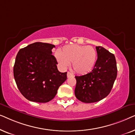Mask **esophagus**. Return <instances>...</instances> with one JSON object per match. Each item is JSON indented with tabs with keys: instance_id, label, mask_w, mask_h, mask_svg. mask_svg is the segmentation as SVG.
<instances>
[{
	"instance_id": "34e87169",
	"label": "esophagus",
	"mask_w": 135,
	"mask_h": 135,
	"mask_svg": "<svg viewBox=\"0 0 135 135\" xmlns=\"http://www.w3.org/2000/svg\"><path fill=\"white\" fill-rule=\"evenodd\" d=\"M74 76V74L73 73H70V72H68L67 73V77L69 78V77H73Z\"/></svg>"
}]
</instances>
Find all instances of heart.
<instances>
[{
    "instance_id": "heart-1",
    "label": "heart",
    "mask_w": 135,
    "mask_h": 135,
    "mask_svg": "<svg viewBox=\"0 0 135 135\" xmlns=\"http://www.w3.org/2000/svg\"><path fill=\"white\" fill-rule=\"evenodd\" d=\"M97 51L91 46L71 44L64 46L56 54V58L62 68H66L72 62L73 69L79 74L90 72L95 66Z\"/></svg>"
}]
</instances>
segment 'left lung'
Instances as JSON below:
<instances>
[{"instance_id": "obj_1", "label": "left lung", "mask_w": 135, "mask_h": 135, "mask_svg": "<svg viewBox=\"0 0 135 135\" xmlns=\"http://www.w3.org/2000/svg\"><path fill=\"white\" fill-rule=\"evenodd\" d=\"M98 58L90 73L75 76V95L85 103H95L106 97L111 91L117 77L115 56L101 46L96 47Z\"/></svg>"}]
</instances>
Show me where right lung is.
Returning <instances> with one entry per match:
<instances>
[{"instance_id":"right-lung-1","label":"right lung","mask_w":135,"mask_h":135,"mask_svg":"<svg viewBox=\"0 0 135 135\" xmlns=\"http://www.w3.org/2000/svg\"><path fill=\"white\" fill-rule=\"evenodd\" d=\"M54 45L35 42L20 50L13 67L14 78L21 93L37 103L54 98L58 88L67 79V73H60L51 50Z\"/></svg>"}]
</instances>
